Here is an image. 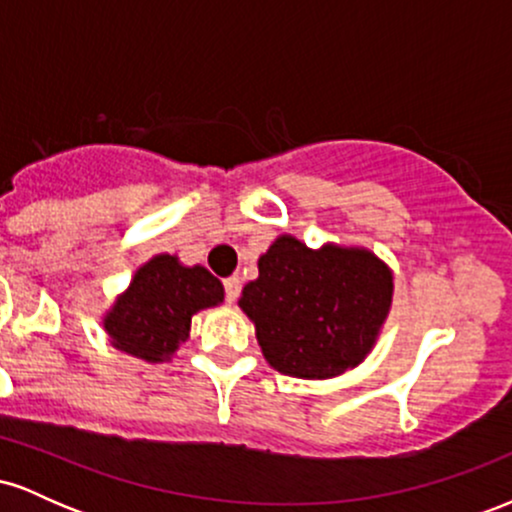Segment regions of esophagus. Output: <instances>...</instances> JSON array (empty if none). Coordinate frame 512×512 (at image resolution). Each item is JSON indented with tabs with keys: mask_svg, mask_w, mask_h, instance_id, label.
Wrapping results in <instances>:
<instances>
[{
	"mask_svg": "<svg viewBox=\"0 0 512 512\" xmlns=\"http://www.w3.org/2000/svg\"><path fill=\"white\" fill-rule=\"evenodd\" d=\"M223 291H226V301L228 303H236L238 296H240V279H238V276H228V279H223Z\"/></svg>",
	"mask_w": 512,
	"mask_h": 512,
	"instance_id": "esophagus-1",
	"label": "esophagus"
}]
</instances>
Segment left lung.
<instances>
[{"instance_id":"obj_1","label":"left lung","mask_w":512,"mask_h":512,"mask_svg":"<svg viewBox=\"0 0 512 512\" xmlns=\"http://www.w3.org/2000/svg\"><path fill=\"white\" fill-rule=\"evenodd\" d=\"M392 303V274L373 252L305 248L281 236L260 257L240 308L255 322L269 366L325 380L366 358Z\"/></svg>"}]
</instances>
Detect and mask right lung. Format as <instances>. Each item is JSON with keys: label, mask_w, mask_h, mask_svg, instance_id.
Masks as SVG:
<instances>
[{"label": "right lung", "mask_w": 512, "mask_h": 512, "mask_svg": "<svg viewBox=\"0 0 512 512\" xmlns=\"http://www.w3.org/2000/svg\"><path fill=\"white\" fill-rule=\"evenodd\" d=\"M223 301V286L204 267H182L158 255L134 274L127 293L105 317V330L120 351L149 363L166 361L190 334L197 310Z\"/></svg>", "instance_id": "right-lung-1"}]
</instances>
